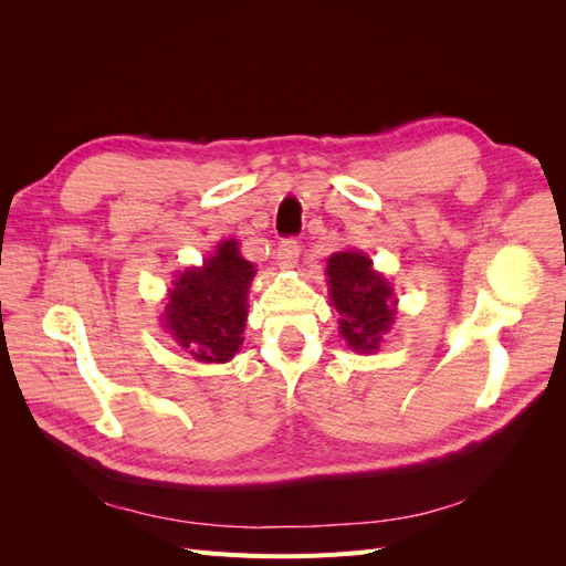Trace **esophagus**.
I'll return each mask as SVG.
<instances>
[{
    "label": "esophagus",
    "instance_id": "34e87169",
    "mask_svg": "<svg viewBox=\"0 0 566 566\" xmlns=\"http://www.w3.org/2000/svg\"><path fill=\"white\" fill-rule=\"evenodd\" d=\"M300 243L295 238H283L276 248V262L281 269H293L297 264V256H300Z\"/></svg>",
    "mask_w": 566,
    "mask_h": 566
}]
</instances>
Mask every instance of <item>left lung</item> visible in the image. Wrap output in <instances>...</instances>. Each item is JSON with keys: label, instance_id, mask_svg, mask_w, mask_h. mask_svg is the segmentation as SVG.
<instances>
[{"label": "left lung", "instance_id": "8db88e82", "mask_svg": "<svg viewBox=\"0 0 566 566\" xmlns=\"http://www.w3.org/2000/svg\"><path fill=\"white\" fill-rule=\"evenodd\" d=\"M325 273L335 310L342 314V337L356 352L378 349L397 316L389 283L370 269L364 252H335Z\"/></svg>", "mask_w": 566, "mask_h": 566}]
</instances>
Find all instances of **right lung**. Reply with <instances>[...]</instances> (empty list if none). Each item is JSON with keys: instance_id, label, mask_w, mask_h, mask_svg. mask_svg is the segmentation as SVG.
I'll list each match as a JSON object with an SVG mask.
<instances>
[{"instance_id": "obj_1", "label": "right lung", "mask_w": 566, "mask_h": 566, "mask_svg": "<svg viewBox=\"0 0 566 566\" xmlns=\"http://www.w3.org/2000/svg\"><path fill=\"white\" fill-rule=\"evenodd\" d=\"M254 266L224 241L202 269H186L165 306V328L198 361L221 364L243 345Z\"/></svg>"}]
</instances>
